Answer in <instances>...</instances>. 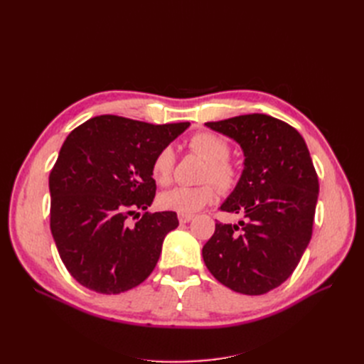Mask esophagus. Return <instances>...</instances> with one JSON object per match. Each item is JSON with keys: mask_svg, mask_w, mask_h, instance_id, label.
<instances>
[{"mask_svg": "<svg viewBox=\"0 0 364 364\" xmlns=\"http://www.w3.org/2000/svg\"><path fill=\"white\" fill-rule=\"evenodd\" d=\"M193 220V215H188V214H179V222L181 223H188Z\"/></svg>", "mask_w": 364, "mask_h": 364, "instance_id": "obj_1", "label": "esophagus"}]
</instances>
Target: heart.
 <instances>
[{
    "label": "heart",
    "mask_w": 364,
    "mask_h": 364,
    "mask_svg": "<svg viewBox=\"0 0 364 364\" xmlns=\"http://www.w3.org/2000/svg\"><path fill=\"white\" fill-rule=\"evenodd\" d=\"M190 149L205 159L206 168L203 171V182H214L218 188L229 190L237 182V170L228 161L229 144L218 135L200 132L188 141ZM174 151L171 147H164L151 164V176L159 185H168L173 178ZM217 196L215 186L205 183L200 186H176L159 196V206L178 214H194L211 203Z\"/></svg>",
    "instance_id": "b5f03b06"
}]
</instances>
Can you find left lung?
I'll return each mask as SVG.
<instances>
[{"instance_id":"left-lung-1","label":"left lung","mask_w":364,"mask_h":364,"mask_svg":"<svg viewBox=\"0 0 364 364\" xmlns=\"http://www.w3.org/2000/svg\"><path fill=\"white\" fill-rule=\"evenodd\" d=\"M234 139L245 168L220 205L241 215L215 223L202 249L213 277L243 294H264L290 278L310 243L318 181L299 132L281 119L250 114L205 123Z\"/></svg>"}]
</instances>
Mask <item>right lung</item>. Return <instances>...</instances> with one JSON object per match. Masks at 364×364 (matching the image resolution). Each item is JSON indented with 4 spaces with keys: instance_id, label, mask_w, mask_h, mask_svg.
Here are the masks:
<instances>
[{
    "instance_id": "right-lung-1",
    "label": "right lung",
    "mask_w": 364,
    "mask_h": 364,
    "mask_svg": "<svg viewBox=\"0 0 364 364\" xmlns=\"http://www.w3.org/2000/svg\"><path fill=\"white\" fill-rule=\"evenodd\" d=\"M188 127L100 115L65 139L48 179L50 228L65 267L83 287L118 294L155 269L178 215L146 213L135 225L129 217L153 203V159Z\"/></svg>"
}]
</instances>
